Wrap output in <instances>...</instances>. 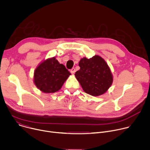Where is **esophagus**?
<instances>
[{"mask_svg": "<svg viewBox=\"0 0 150 150\" xmlns=\"http://www.w3.org/2000/svg\"><path fill=\"white\" fill-rule=\"evenodd\" d=\"M75 72V69L74 68H73L71 70V73L73 74H74Z\"/></svg>", "mask_w": 150, "mask_h": 150, "instance_id": "34e87169", "label": "esophagus"}]
</instances>
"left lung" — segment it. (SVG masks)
<instances>
[{"mask_svg":"<svg viewBox=\"0 0 150 150\" xmlns=\"http://www.w3.org/2000/svg\"><path fill=\"white\" fill-rule=\"evenodd\" d=\"M80 69L75 72V77L83 90L93 96L104 94L113 83V75L104 59L95 55L90 59L82 58Z\"/></svg>","mask_w":150,"mask_h":150,"instance_id":"left-lung-1","label":"left lung"}]
</instances>
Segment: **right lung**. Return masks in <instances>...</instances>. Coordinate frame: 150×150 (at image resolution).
Wrapping results in <instances>:
<instances>
[{"mask_svg":"<svg viewBox=\"0 0 150 150\" xmlns=\"http://www.w3.org/2000/svg\"><path fill=\"white\" fill-rule=\"evenodd\" d=\"M71 73L55 57L41 62L35 69L34 82L35 86L45 93L58 91Z\"/></svg>","mask_w":150,"mask_h":150,"instance_id":"1","label":"right lung"}]
</instances>
